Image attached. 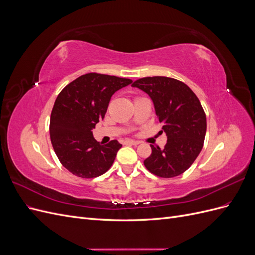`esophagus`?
Here are the masks:
<instances>
[{"label": "esophagus", "mask_w": 255, "mask_h": 255, "mask_svg": "<svg viewBox=\"0 0 255 255\" xmlns=\"http://www.w3.org/2000/svg\"><path fill=\"white\" fill-rule=\"evenodd\" d=\"M125 143H126V144H132V145H137V144H139V143H140V141H137V140H132V139H128V140H126V141H125Z\"/></svg>", "instance_id": "esophagus-1"}]
</instances>
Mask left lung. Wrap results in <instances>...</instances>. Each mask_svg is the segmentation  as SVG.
<instances>
[{
	"label": "left lung",
	"mask_w": 255,
	"mask_h": 255,
	"mask_svg": "<svg viewBox=\"0 0 255 255\" xmlns=\"http://www.w3.org/2000/svg\"><path fill=\"white\" fill-rule=\"evenodd\" d=\"M148 95L167 135L164 149L151 145L143 164L160 177H174L192 165L203 148L206 116L198 97L186 84L166 76L143 78L133 83Z\"/></svg>",
	"instance_id": "obj_1"
}]
</instances>
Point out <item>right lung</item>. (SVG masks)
<instances>
[{
    "label": "right lung",
    "instance_id": "1",
    "mask_svg": "<svg viewBox=\"0 0 255 255\" xmlns=\"http://www.w3.org/2000/svg\"><path fill=\"white\" fill-rule=\"evenodd\" d=\"M132 83L114 75L87 73L60 91L50 119V137L58 159L76 176L91 179L112 167L122 144H102L92 129L103 120L112 96Z\"/></svg>",
    "mask_w": 255,
    "mask_h": 255
}]
</instances>
